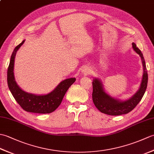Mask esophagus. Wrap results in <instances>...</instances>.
I'll use <instances>...</instances> for the list:
<instances>
[{"label": "esophagus", "instance_id": "34e87169", "mask_svg": "<svg viewBox=\"0 0 154 154\" xmlns=\"http://www.w3.org/2000/svg\"><path fill=\"white\" fill-rule=\"evenodd\" d=\"M83 72L84 73L88 74V73H89L90 70H89V69H88L87 67H85V68H83Z\"/></svg>", "mask_w": 154, "mask_h": 154}]
</instances>
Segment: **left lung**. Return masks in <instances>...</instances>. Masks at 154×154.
Wrapping results in <instances>:
<instances>
[{
    "mask_svg": "<svg viewBox=\"0 0 154 154\" xmlns=\"http://www.w3.org/2000/svg\"><path fill=\"white\" fill-rule=\"evenodd\" d=\"M132 48L134 50L140 55L143 65V73L140 89L130 99L122 101L114 99L106 93L101 81L98 79H94L93 81V100L94 105L101 112L112 116L122 115L128 113L140 103L146 92L148 76L144 58L141 51L136 47L134 43H132Z\"/></svg>",
    "mask_w": 154,
    "mask_h": 154,
    "instance_id": "left-lung-1",
    "label": "left lung"
}]
</instances>
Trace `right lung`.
Instances as JSON below:
<instances>
[{"label": "right lung", "mask_w": 154, "mask_h": 154, "mask_svg": "<svg viewBox=\"0 0 154 154\" xmlns=\"http://www.w3.org/2000/svg\"><path fill=\"white\" fill-rule=\"evenodd\" d=\"M24 42L25 40H23L22 43L18 45L12 54L7 71L8 88L16 101L23 110L34 113H51L60 105L65 94L76 79L75 78L65 79L61 81L53 91L44 95H36L22 91L18 87L14 79V64L16 52Z\"/></svg>", "instance_id": "obj_1"}]
</instances>
